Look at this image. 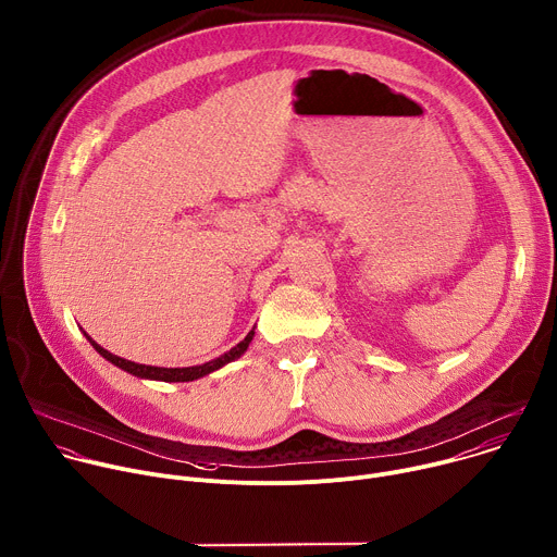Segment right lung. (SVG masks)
Segmentation results:
<instances>
[{
  "label": "right lung",
  "instance_id": "right-lung-1",
  "mask_svg": "<svg viewBox=\"0 0 557 557\" xmlns=\"http://www.w3.org/2000/svg\"><path fill=\"white\" fill-rule=\"evenodd\" d=\"M252 336H255V331H250L248 336H246L237 347H233L228 354H224L221 358L210 360V362L199 364V367H186V369H162V367H145V364H136V362H132V360H123V358H119V356H114V354L104 351V349H102V347H98L89 336H87V341L91 343V347H94V349H96L104 360H109L111 364H116L119 369H123V371H127V373H132V375H136V377L162 380V382H193V380H197V377H203V375H208V373H212V371L221 369L224 364H228V362L237 360V358L248 349V345H250Z\"/></svg>",
  "mask_w": 557,
  "mask_h": 557
}]
</instances>
